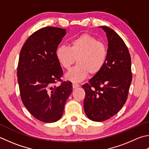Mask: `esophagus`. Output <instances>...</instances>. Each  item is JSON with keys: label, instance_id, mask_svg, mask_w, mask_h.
<instances>
[{"label": "esophagus", "instance_id": "esophagus-1", "mask_svg": "<svg viewBox=\"0 0 149 149\" xmlns=\"http://www.w3.org/2000/svg\"><path fill=\"white\" fill-rule=\"evenodd\" d=\"M72 86H73V88H77V87H79V84H77V83H72Z\"/></svg>", "mask_w": 149, "mask_h": 149}]
</instances>
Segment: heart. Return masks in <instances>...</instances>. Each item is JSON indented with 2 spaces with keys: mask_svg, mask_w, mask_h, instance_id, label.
<instances>
[{
  "mask_svg": "<svg viewBox=\"0 0 149 149\" xmlns=\"http://www.w3.org/2000/svg\"><path fill=\"white\" fill-rule=\"evenodd\" d=\"M107 47L105 44L88 34H83L70 42V46L60 45L56 51L59 63L69 70L76 61L78 64L67 73L66 78L78 82L85 79L88 72L96 74L102 69L107 58Z\"/></svg>",
  "mask_w": 149,
  "mask_h": 149,
  "instance_id": "obj_1",
  "label": "heart"
}]
</instances>
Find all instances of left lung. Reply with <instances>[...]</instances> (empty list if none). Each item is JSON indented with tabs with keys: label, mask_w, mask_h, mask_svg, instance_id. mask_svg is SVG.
I'll return each mask as SVG.
<instances>
[{
	"label": "left lung",
	"mask_w": 149,
	"mask_h": 149,
	"mask_svg": "<svg viewBox=\"0 0 149 149\" xmlns=\"http://www.w3.org/2000/svg\"><path fill=\"white\" fill-rule=\"evenodd\" d=\"M100 27L106 33L108 41L106 63L82 86L85 92V114L96 122L109 119L119 111L128 98L132 79L131 57L125 43L113 29Z\"/></svg>",
	"instance_id": "8db88e82"
}]
</instances>
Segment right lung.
<instances>
[{
  "instance_id": "obj_1",
  "label": "right lung",
  "mask_w": 149,
  "mask_h": 149,
  "mask_svg": "<svg viewBox=\"0 0 149 149\" xmlns=\"http://www.w3.org/2000/svg\"><path fill=\"white\" fill-rule=\"evenodd\" d=\"M66 29L46 26L34 32L21 49L17 76L23 105L36 119L51 123L63 116L72 84L63 81V71L56 55ZM61 81V85L55 83Z\"/></svg>"
}]
</instances>
